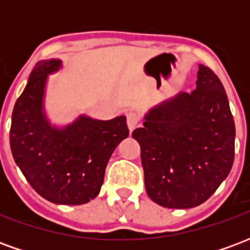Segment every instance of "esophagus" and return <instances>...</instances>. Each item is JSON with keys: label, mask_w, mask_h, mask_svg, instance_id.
Here are the masks:
<instances>
[{"label": "esophagus", "mask_w": 250, "mask_h": 250, "mask_svg": "<svg viewBox=\"0 0 250 250\" xmlns=\"http://www.w3.org/2000/svg\"><path fill=\"white\" fill-rule=\"evenodd\" d=\"M127 125H128L130 132H132L139 125V116H138L136 112H128L127 114Z\"/></svg>", "instance_id": "esophagus-1"}]
</instances>
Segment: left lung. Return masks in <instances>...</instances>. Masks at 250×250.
<instances>
[{"label": "left lung", "instance_id": "1", "mask_svg": "<svg viewBox=\"0 0 250 250\" xmlns=\"http://www.w3.org/2000/svg\"><path fill=\"white\" fill-rule=\"evenodd\" d=\"M197 87L145 115L132 132L141 146L148 197L163 208L204 204L230 173L236 127L220 79L199 64Z\"/></svg>", "mask_w": 250, "mask_h": 250}]
</instances>
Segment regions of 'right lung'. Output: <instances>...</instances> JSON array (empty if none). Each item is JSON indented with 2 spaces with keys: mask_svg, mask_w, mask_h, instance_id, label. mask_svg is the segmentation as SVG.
Wrapping results in <instances>:
<instances>
[{
  "mask_svg": "<svg viewBox=\"0 0 250 250\" xmlns=\"http://www.w3.org/2000/svg\"><path fill=\"white\" fill-rule=\"evenodd\" d=\"M62 60H41L30 72L26 87L14 104L10 148L30 186L57 205H83L103 185L112 152L128 136L125 116L111 120L80 115L62 127L52 125L45 112L48 76Z\"/></svg>",
  "mask_w": 250,
  "mask_h": 250,
  "instance_id": "right-lung-1",
  "label": "right lung"
}]
</instances>
